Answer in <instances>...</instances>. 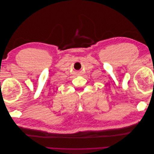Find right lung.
<instances>
[{
  "label": "right lung",
  "mask_w": 154,
  "mask_h": 154,
  "mask_svg": "<svg viewBox=\"0 0 154 154\" xmlns=\"http://www.w3.org/2000/svg\"><path fill=\"white\" fill-rule=\"evenodd\" d=\"M0 83H1V82H0ZM0 84H1V83H0Z\"/></svg>",
  "instance_id": "add662e5"
}]
</instances>
